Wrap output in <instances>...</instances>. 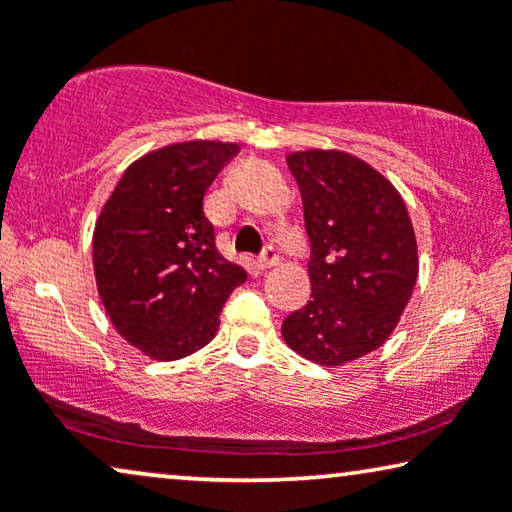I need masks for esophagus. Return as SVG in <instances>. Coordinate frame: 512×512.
<instances>
[{
    "label": "esophagus",
    "instance_id": "1",
    "mask_svg": "<svg viewBox=\"0 0 512 512\" xmlns=\"http://www.w3.org/2000/svg\"><path fill=\"white\" fill-rule=\"evenodd\" d=\"M277 263H279V254H277V249L272 247V244H268V247L263 249V254L258 256V268H261V270H268V268H275Z\"/></svg>",
    "mask_w": 512,
    "mask_h": 512
}]
</instances>
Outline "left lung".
Segmentation results:
<instances>
[{
	"label": "left lung",
	"mask_w": 512,
	"mask_h": 512,
	"mask_svg": "<svg viewBox=\"0 0 512 512\" xmlns=\"http://www.w3.org/2000/svg\"><path fill=\"white\" fill-rule=\"evenodd\" d=\"M312 242V300L282 335L319 366H345L382 347L415 289L419 261L410 214L394 184L338 149L286 156Z\"/></svg>",
	"instance_id": "1"
}]
</instances>
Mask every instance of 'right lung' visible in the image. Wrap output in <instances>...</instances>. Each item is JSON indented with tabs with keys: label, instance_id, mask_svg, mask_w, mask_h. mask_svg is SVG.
<instances>
[{
	"label": "right lung",
	"instance_id": "right-lung-1",
	"mask_svg": "<svg viewBox=\"0 0 512 512\" xmlns=\"http://www.w3.org/2000/svg\"><path fill=\"white\" fill-rule=\"evenodd\" d=\"M233 142L191 139L135 160L93 233L95 282L116 331L156 361L198 352L219 331L226 298L247 279L216 251L202 198Z\"/></svg>",
	"mask_w": 512,
	"mask_h": 512
}]
</instances>
